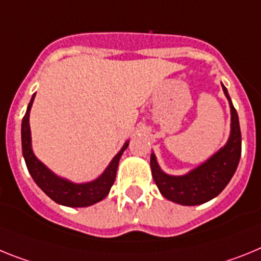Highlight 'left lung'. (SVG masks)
Here are the masks:
<instances>
[{
  "label": "left lung",
  "mask_w": 261,
  "mask_h": 261,
  "mask_svg": "<svg viewBox=\"0 0 261 261\" xmlns=\"http://www.w3.org/2000/svg\"><path fill=\"white\" fill-rule=\"evenodd\" d=\"M222 89L227 98L231 112L230 135L225 146L221 147L202 164L181 176L165 173L160 168L155 153H151L149 164L153 181L162 196L172 202L184 206L202 205L218 196L237 171L242 152L239 118L223 84Z\"/></svg>",
  "instance_id": "8db88e82"
}]
</instances>
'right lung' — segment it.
<instances>
[{
  "instance_id": "obj_1",
  "label": "right lung",
  "mask_w": 261,
  "mask_h": 261,
  "mask_svg": "<svg viewBox=\"0 0 261 261\" xmlns=\"http://www.w3.org/2000/svg\"><path fill=\"white\" fill-rule=\"evenodd\" d=\"M35 93L31 97V101L27 106L26 114L22 119V153L27 169L30 172L31 177L36 185L47 194L56 203L68 207H87L94 203L102 201L109 194L117 176L118 164L123 151L128 147L127 140L121 148V151L113 158L110 164L106 167L105 171L99 174L96 180L88 182H73L68 178L60 177L51 171L47 165L43 164L39 159L36 158L31 146V130H30V112L33 106Z\"/></svg>"
}]
</instances>
